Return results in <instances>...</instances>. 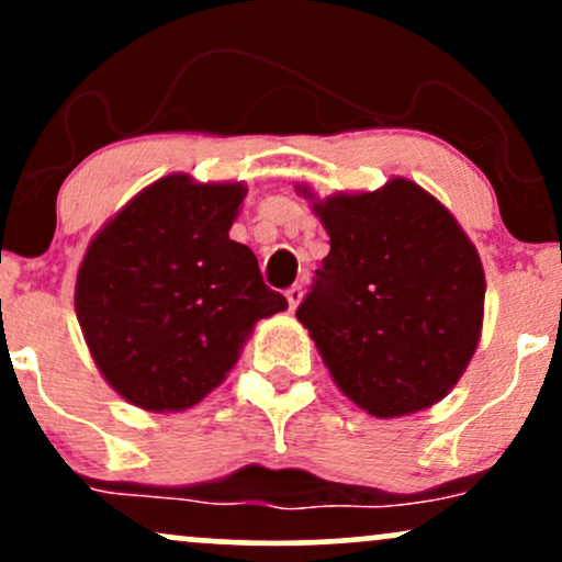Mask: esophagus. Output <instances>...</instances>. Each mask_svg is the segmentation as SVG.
I'll return each mask as SVG.
<instances>
[{"mask_svg": "<svg viewBox=\"0 0 562 562\" xmlns=\"http://www.w3.org/2000/svg\"><path fill=\"white\" fill-rule=\"evenodd\" d=\"M285 299H288V306H290V312H295V308H299V303L303 301V288L301 285H293L285 293Z\"/></svg>", "mask_w": 562, "mask_h": 562, "instance_id": "obj_1", "label": "esophagus"}]
</instances>
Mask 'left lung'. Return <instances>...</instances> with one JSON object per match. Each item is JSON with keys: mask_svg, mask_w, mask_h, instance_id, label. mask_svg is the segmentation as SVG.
<instances>
[{"mask_svg": "<svg viewBox=\"0 0 562 562\" xmlns=\"http://www.w3.org/2000/svg\"><path fill=\"white\" fill-rule=\"evenodd\" d=\"M312 200L330 254L295 317L340 391L375 417L441 402L468 370L483 327L486 277L465 229L420 184Z\"/></svg>", "mask_w": 562, "mask_h": 562, "instance_id": "obj_1", "label": "left lung"}]
</instances>
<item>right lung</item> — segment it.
Segmentation results:
<instances>
[{"label":"right lung","mask_w":562,"mask_h":562,"mask_svg":"<svg viewBox=\"0 0 562 562\" xmlns=\"http://www.w3.org/2000/svg\"><path fill=\"white\" fill-rule=\"evenodd\" d=\"M245 182L169 173L89 243L76 317L97 370L128 404L179 412L218 389L256 322L285 312L248 245L229 240Z\"/></svg>","instance_id":"right-lung-1"}]
</instances>
